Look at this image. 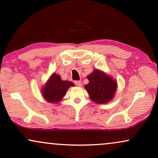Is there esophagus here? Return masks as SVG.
Instances as JSON below:
<instances>
[{
  "mask_svg": "<svg viewBox=\"0 0 158 158\" xmlns=\"http://www.w3.org/2000/svg\"><path fill=\"white\" fill-rule=\"evenodd\" d=\"M74 84H75L77 86H81V82L80 81H74Z\"/></svg>",
  "mask_w": 158,
  "mask_h": 158,
  "instance_id": "1",
  "label": "esophagus"
}]
</instances>
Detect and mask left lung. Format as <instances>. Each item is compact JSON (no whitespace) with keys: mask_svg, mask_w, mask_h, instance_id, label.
Wrapping results in <instances>:
<instances>
[{"mask_svg":"<svg viewBox=\"0 0 158 158\" xmlns=\"http://www.w3.org/2000/svg\"><path fill=\"white\" fill-rule=\"evenodd\" d=\"M87 77L89 83L85 85V89L93 102L103 104L113 98L117 82L113 78L98 70H94Z\"/></svg>","mask_w":158,"mask_h":158,"instance_id":"8db88e82","label":"left lung"}]
</instances>
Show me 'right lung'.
<instances>
[{
    "instance_id": "obj_1",
    "label": "right lung",
    "mask_w": 158,
    "mask_h": 158,
    "mask_svg": "<svg viewBox=\"0 0 158 158\" xmlns=\"http://www.w3.org/2000/svg\"><path fill=\"white\" fill-rule=\"evenodd\" d=\"M73 85H74L73 83L62 81L59 75L52 74L43 89V96L48 102L57 103L65 96L68 88Z\"/></svg>"
}]
</instances>
